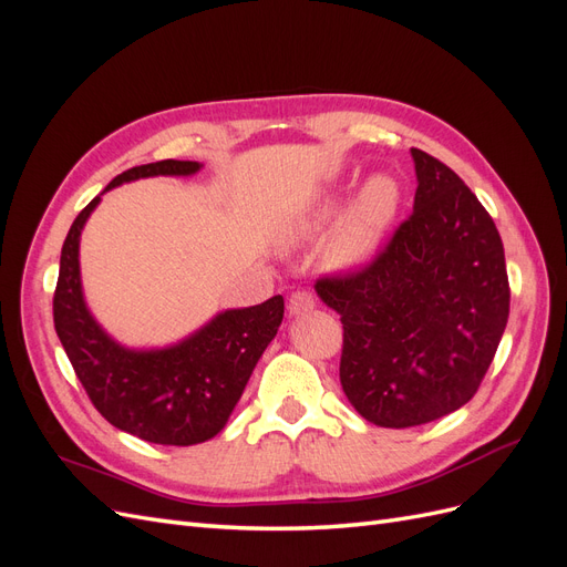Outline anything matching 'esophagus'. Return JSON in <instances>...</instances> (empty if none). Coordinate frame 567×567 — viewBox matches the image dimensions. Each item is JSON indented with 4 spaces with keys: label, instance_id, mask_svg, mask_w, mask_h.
Wrapping results in <instances>:
<instances>
[{
    "label": "esophagus",
    "instance_id": "1",
    "mask_svg": "<svg viewBox=\"0 0 567 567\" xmlns=\"http://www.w3.org/2000/svg\"><path fill=\"white\" fill-rule=\"evenodd\" d=\"M315 296L310 293V290H296L293 296L288 298V312L293 317H302L307 312L315 310Z\"/></svg>",
    "mask_w": 567,
    "mask_h": 567
}]
</instances>
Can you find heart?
I'll return each mask as SVG.
<instances>
[{"mask_svg": "<svg viewBox=\"0 0 567 567\" xmlns=\"http://www.w3.org/2000/svg\"><path fill=\"white\" fill-rule=\"evenodd\" d=\"M400 200V184L390 175H373L364 182L331 236V244L326 248V262L336 269H354L369 262L398 217ZM333 208L336 203L326 200L319 210V219H329Z\"/></svg>", "mask_w": 567, "mask_h": 567, "instance_id": "1", "label": "heart"}]
</instances>
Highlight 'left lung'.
Returning a JSON list of instances; mask_svg holds the SVG:
<instances>
[{
  "label": "left lung",
  "instance_id": "left-lung-1",
  "mask_svg": "<svg viewBox=\"0 0 567 567\" xmlns=\"http://www.w3.org/2000/svg\"><path fill=\"white\" fill-rule=\"evenodd\" d=\"M411 158L414 213L369 265L315 286L342 321V392L381 427L423 425L466 404L511 302L504 244L483 203L425 151Z\"/></svg>",
  "mask_w": 567,
  "mask_h": 567
}]
</instances>
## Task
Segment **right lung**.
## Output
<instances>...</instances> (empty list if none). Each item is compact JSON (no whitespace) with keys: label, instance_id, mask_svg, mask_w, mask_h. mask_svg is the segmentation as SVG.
Segmentation results:
<instances>
[{"label":"right lung","instance_id":"obj_1","mask_svg":"<svg viewBox=\"0 0 567 567\" xmlns=\"http://www.w3.org/2000/svg\"><path fill=\"white\" fill-rule=\"evenodd\" d=\"M196 161H161L117 175L104 192L158 175H194ZM101 196L92 198L61 248L54 293V326L92 404L111 425L156 444L188 447L227 425L246 383L284 319V298L219 312L163 350H130L90 315L80 284V234Z\"/></svg>","mask_w":567,"mask_h":567}]
</instances>
